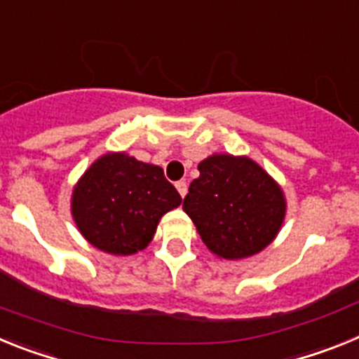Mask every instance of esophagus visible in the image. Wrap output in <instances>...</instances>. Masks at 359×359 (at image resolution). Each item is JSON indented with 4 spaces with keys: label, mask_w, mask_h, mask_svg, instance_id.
Returning <instances> with one entry per match:
<instances>
[{
    "label": "esophagus",
    "mask_w": 359,
    "mask_h": 359,
    "mask_svg": "<svg viewBox=\"0 0 359 359\" xmlns=\"http://www.w3.org/2000/svg\"><path fill=\"white\" fill-rule=\"evenodd\" d=\"M176 189H177V192H180V196H182V198H185L187 192H189V187H187L185 182H177Z\"/></svg>",
    "instance_id": "1"
}]
</instances>
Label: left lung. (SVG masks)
Segmentation results:
<instances>
[{
    "label": "left lung",
    "mask_w": 359,
    "mask_h": 359,
    "mask_svg": "<svg viewBox=\"0 0 359 359\" xmlns=\"http://www.w3.org/2000/svg\"><path fill=\"white\" fill-rule=\"evenodd\" d=\"M183 199L196 230L214 255L239 261L273 243L286 217V196L248 156L212 154Z\"/></svg>",
    "instance_id": "left-lung-1"
}]
</instances>
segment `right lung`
I'll return each mask as SVG.
<instances>
[{
  "mask_svg": "<svg viewBox=\"0 0 359 359\" xmlns=\"http://www.w3.org/2000/svg\"><path fill=\"white\" fill-rule=\"evenodd\" d=\"M182 205L158 165L128 152H106L86 169L72 192V215L91 246L111 255L147 248L158 223Z\"/></svg>",
  "mask_w": 359,
  "mask_h": 359,
  "instance_id": "1",
  "label": "right lung"
}]
</instances>
